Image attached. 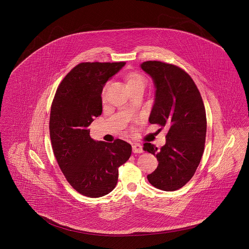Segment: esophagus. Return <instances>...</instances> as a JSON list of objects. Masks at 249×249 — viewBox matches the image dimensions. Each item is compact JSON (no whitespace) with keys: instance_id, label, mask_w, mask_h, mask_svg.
Here are the masks:
<instances>
[{"instance_id":"esophagus-1","label":"esophagus","mask_w":249,"mask_h":249,"mask_svg":"<svg viewBox=\"0 0 249 249\" xmlns=\"http://www.w3.org/2000/svg\"><path fill=\"white\" fill-rule=\"evenodd\" d=\"M132 152L133 153H142V146L140 143H132Z\"/></svg>"}]
</instances>
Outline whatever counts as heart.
Returning <instances> with one entry per match:
<instances>
[{"instance_id": "b5f03b06", "label": "heart", "mask_w": 249, "mask_h": 249, "mask_svg": "<svg viewBox=\"0 0 249 249\" xmlns=\"http://www.w3.org/2000/svg\"><path fill=\"white\" fill-rule=\"evenodd\" d=\"M127 83L129 85V87L137 83H144V78L142 77L141 74L136 73V72H130L127 75ZM106 92V89L103 91V96H105Z\"/></svg>"}]
</instances>
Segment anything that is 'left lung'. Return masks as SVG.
<instances>
[{"label":"left lung","instance_id":"1","mask_svg":"<svg viewBox=\"0 0 249 249\" xmlns=\"http://www.w3.org/2000/svg\"><path fill=\"white\" fill-rule=\"evenodd\" d=\"M140 66L156 89L149 122L169 127L160 150L150 142L143 143V150L159 161L147 179L159 190L174 191L190 181L200 164L206 136L205 108L198 88L181 68L156 60Z\"/></svg>","mask_w":249,"mask_h":249}]
</instances>
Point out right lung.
<instances>
[{
  "mask_svg": "<svg viewBox=\"0 0 249 249\" xmlns=\"http://www.w3.org/2000/svg\"><path fill=\"white\" fill-rule=\"evenodd\" d=\"M125 64L79 63L59 84L51 106L49 132L58 164L71 187L89 198L115 189L119 166L131 154L130 143L95 141L88 128L102 114L105 85Z\"/></svg>",
  "mask_w": 249,
  "mask_h": 249,
  "instance_id": "right-lung-1",
  "label": "right lung"
}]
</instances>
